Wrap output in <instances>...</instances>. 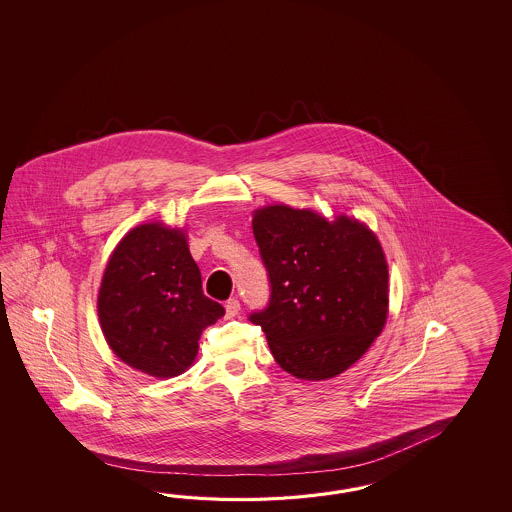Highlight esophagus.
Wrapping results in <instances>:
<instances>
[{"mask_svg": "<svg viewBox=\"0 0 512 512\" xmlns=\"http://www.w3.org/2000/svg\"><path fill=\"white\" fill-rule=\"evenodd\" d=\"M225 309H227V318H234V316L240 313V300L229 298V300L225 302Z\"/></svg>", "mask_w": 512, "mask_h": 512, "instance_id": "1", "label": "esophagus"}]
</instances>
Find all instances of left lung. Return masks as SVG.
I'll list each match as a JSON object with an SVG mask.
<instances>
[{
  "mask_svg": "<svg viewBox=\"0 0 512 512\" xmlns=\"http://www.w3.org/2000/svg\"><path fill=\"white\" fill-rule=\"evenodd\" d=\"M254 240L271 285L269 304L249 315L276 362L298 379L348 370L381 335L388 265L371 230L340 216L276 205L256 210Z\"/></svg>",
  "mask_w": 512,
  "mask_h": 512,
  "instance_id": "1",
  "label": "left lung"
}]
</instances>
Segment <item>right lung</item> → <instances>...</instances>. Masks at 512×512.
Returning a JSON list of instances; mask_svg holds the SVG:
<instances>
[{"mask_svg":"<svg viewBox=\"0 0 512 512\" xmlns=\"http://www.w3.org/2000/svg\"><path fill=\"white\" fill-rule=\"evenodd\" d=\"M225 315L201 287L179 230L150 223L128 232L111 254L98 293L109 348L131 368L175 377L194 362L203 329Z\"/></svg>","mask_w":512,"mask_h":512,"instance_id":"add662e5","label":"right lung"}]
</instances>
